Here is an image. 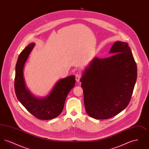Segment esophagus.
Segmentation results:
<instances>
[{
	"instance_id": "34e87169",
	"label": "esophagus",
	"mask_w": 149,
	"mask_h": 149,
	"mask_svg": "<svg viewBox=\"0 0 149 149\" xmlns=\"http://www.w3.org/2000/svg\"><path fill=\"white\" fill-rule=\"evenodd\" d=\"M81 77V74L80 72H78L76 75H75V79L77 81H79L80 80V79Z\"/></svg>"
}]
</instances>
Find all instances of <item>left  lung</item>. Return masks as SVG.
I'll list each match as a JSON object with an SVG mask.
<instances>
[{
    "mask_svg": "<svg viewBox=\"0 0 149 149\" xmlns=\"http://www.w3.org/2000/svg\"><path fill=\"white\" fill-rule=\"evenodd\" d=\"M106 58L95 57L80 81L86 113L98 120L110 118L129 104L137 79V65L127 43H114Z\"/></svg>",
    "mask_w": 149,
    "mask_h": 149,
    "instance_id": "8db88e82",
    "label": "left lung"
}]
</instances>
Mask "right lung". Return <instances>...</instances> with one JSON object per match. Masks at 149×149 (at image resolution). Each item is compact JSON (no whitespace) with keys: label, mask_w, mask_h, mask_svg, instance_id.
Wrapping results in <instances>:
<instances>
[{"label":"right lung","mask_w":149,"mask_h":149,"mask_svg":"<svg viewBox=\"0 0 149 149\" xmlns=\"http://www.w3.org/2000/svg\"><path fill=\"white\" fill-rule=\"evenodd\" d=\"M35 43H32L21 52L15 66L14 89L16 96L22 104L37 118L43 120L56 118L64 108L66 98L74 88L75 78L71 75L60 80L50 94L42 99L33 97L27 89L24 78L23 68Z\"/></svg>","instance_id":"add662e5"}]
</instances>
